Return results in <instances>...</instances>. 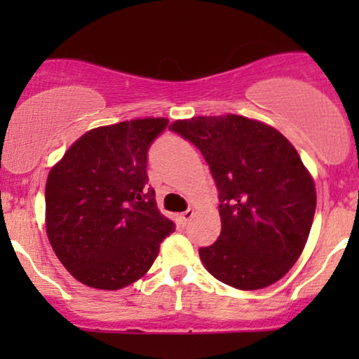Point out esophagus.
Instances as JSON below:
<instances>
[{"label": "esophagus", "instance_id": "34e87169", "mask_svg": "<svg viewBox=\"0 0 359 359\" xmlns=\"http://www.w3.org/2000/svg\"><path fill=\"white\" fill-rule=\"evenodd\" d=\"M192 217H194V211H192V209H187V211H185V212H182V214H180V216H179V221H180V222H182V224L185 226V224H187V222H189V221H191V219H192Z\"/></svg>", "mask_w": 359, "mask_h": 359}]
</instances>
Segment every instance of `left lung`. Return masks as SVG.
Wrapping results in <instances>:
<instances>
[{
	"mask_svg": "<svg viewBox=\"0 0 359 359\" xmlns=\"http://www.w3.org/2000/svg\"><path fill=\"white\" fill-rule=\"evenodd\" d=\"M170 130L199 148L219 192L221 234L199 250L209 273L240 290L282 278L302 253L316 212L314 180L294 145L238 114L179 119Z\"/></svg>",
	"mask_w": 359,
	"mask_h": 359,
	"instance_id": "8db88e82",
	"label": "left lung"
}]
</instances>
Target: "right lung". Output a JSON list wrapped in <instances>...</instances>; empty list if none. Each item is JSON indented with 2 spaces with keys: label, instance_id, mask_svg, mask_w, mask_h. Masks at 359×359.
Listing matches in <instances>:
<instances>
[{
  "label": "right lung",
  "instance_id": "obj_1",
  "mask_svg": "<svg viewBox=\"0 0 359 359\" xmlns=\"http://www.w3.org/2000/svg\"><path fill=\"white\" fill-rule=\"evenodd\" d=\"M168 126L143 118L94 128L72 143L45 185V224L57 258L88 287L119 290L154 265L175 224L148 187V150Z\"/></svg>",
  "mask_w": 359,
  "mask_h": 359
}]
</instances>
